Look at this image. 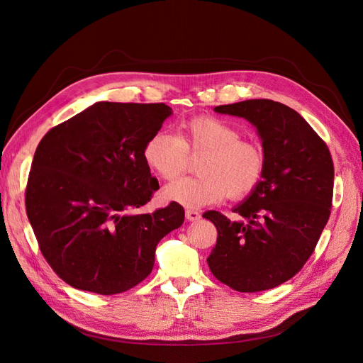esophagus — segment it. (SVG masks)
I'll return each mask as SVG.
<instances>
[{
	"instance_id": "34e87169",
	"label": "esophagus",
	"mask_w": 363,
	"mask_h": 363,
	"mask_svg": "<svg viewBox=\"0 0 363 363\" xmlns=\"http://www.w3.org/2000/svg\"><path fill=\"white\" fill-rule=\"evenodd\" d=\"M201 213L199 211H194V208H186V219L189 221H200Z\"/></svg>"
}]
</instances>
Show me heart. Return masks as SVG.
Masks as SVG:
<instances>
[{"label":"heart","instance_id":"1","mask_svg":"<svg viewBox=\"0 0 363 363\" xmlns=\"http://www.w3.org/2000/svg\"><path fill=\"white\" fill-rule=\"evenodd\" d=\"M145 163L162 179L172 182L189 167V156H201L195 177L169 184L164 196L186 207H201L224 196L242 200L255 192L267 168L265 152L255 140L240 138L225 119L199 115L179 124L177 136L152 135L142 151Z\"/></svg>","mask_w":363,"mask_h":363}]
</instances>
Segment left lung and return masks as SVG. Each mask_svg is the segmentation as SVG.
<instances>
[{
	"instance_id": "8db88e82",
	"label": "left lung",
	"mask_w": 363,
	"mask_h": 363,
	"mask_svg": "<svg viewBox=\"0 0 363 363\" xmlns=\"http://www.w3.org/2000/svg\"><path fill=\"white\" fill-rule=\"evenodd\" d=\"M215 112L245 118L257 128L267 168L259 188L233 208L242 221L216 211L203 215L218 230L208 268L238 292L272 289L304 267L328 221L332 155L306 119L281 103L247 100Z\"/></svg>"
}]
</instances>
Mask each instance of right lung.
<instances>
[{"label": "right lung", "mask_w": 363, "mask_h": 363, "mask_svg": "<svg viewBox=\"0 0 363 363\" xmlns=\"http://www.w3.org/2000/svg\"><path fill=\"white\" fill-rule=\"evenodd\" d=\"M171 113L164 103L100 101L39 142L27 216L43 257L72 288L101 295L135 288L155 267L159 240L183 224L175 201L127 213L159 189L142 151Z\"/></svg>", "instance_id": "right-lung-1"}]
</instances>
